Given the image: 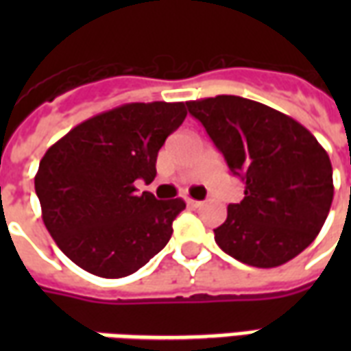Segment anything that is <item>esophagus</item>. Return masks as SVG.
Here are the masks:
<instances>
[{"label": "esophagus", "mask_w": 351, "mask_h": 351, "mask_svg": "<svg viewBox=\"0 0 351 351\" xmlns=\"http://www.w3.org/2000/svg\"><path fill=\"white\" fill-rule=\"evenodd\" d=\"M186 203H188V206H191V208H199V206L203 205V203H201V201H195V199H186Z\"/></svg>", "instance_id": "obj_1"}]
</instances>
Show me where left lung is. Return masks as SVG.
<instances>
[{
    "label": "left lung",
    "mask_w": 351,
    "mask_h": 351,
    "mask_svg": "<svg viewBox=\"0 0 351 351\" xmlns=\"http://www.w3.org/2000/svg\"><path fill=\"white\" fill-rule=\"evenodd\" d=\"M233 175L244 199L228 206L214 241L241 263L271 269L299 256L324 228L332 203L325 148L291 116L239 95L188 101Z\"/></svg>",
    "instance_id": "obj_1"
}]
</instances>
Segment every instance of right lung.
Instances as JSON below:
<instances>
[{
	"instance_id": "1",
	"label": "right lung",
	"mask_w": 351,
	"mask_h": 351,
	"mask_svg": "<svg viewBox=\"0 0 351 351\" xmlns=\"http://www.w3.org/2000/svg\"><path fill=\"white\" fill-rule=\"evenodd\" d=\"M180 103H125L75 125L50 146L35 175L43 221L73 263L101 278L138 271L173 235L182 199L138 195L165 138L184 122Z\"/></svg>"
}]
</instances>
